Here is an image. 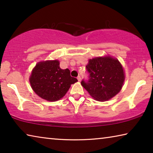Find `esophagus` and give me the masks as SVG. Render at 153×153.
Listing matches in <instances>:
<instances>
[{"instance_id":"1","label":"esophagus","mask_w":153,"mask_h":153,"mask_svg":"<svg viewBox=\"0 0 153 153\" xmlns=\"http://www.w3.org/2000/svg\"><path fill=\"white\" fill-rule=\"evenodd\" d=\"M77 80H78V82H80V81H81V77H80V76H78V77H77Z\"/></svg>"}]
</instances>
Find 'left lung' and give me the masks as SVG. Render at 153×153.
Instances as JSON below:
<instances>
[{
	"mask_svg": "<svg viewBox=\"0 0 153 153\" xmlns=\"http://www.w3.org/2000/svg\"><path fill=\"white\" fill-rule=\"evenodd\" d=\"M90 74L87 82L82 86L94 100L105 102L117 95L122 88L126 76L122 65L110 55L90 59L86 65Z\"/></svg>",
	"mask_w": 153,
	"mask_h": 153,
	"instance_id": "8db88e82",
	"label": "left lung"
}]
</instances>
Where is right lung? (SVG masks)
Instances as JSON below:
<instances>
[{
    "label": "right lung",
    "instance_id": "obj_1",
    "mask_svg": "<svg viewBox=\"0 0 153 153\" xmlns=\"http://www.w3.org/2000/svg\"><path fill=\"white\" fill-rule=\"evenodd\" d=\"M59 61H41L33 67L29 78L30 86L44 100L55 102L63 98L77 79L70 76L69 69H62Z\"/></svg>",
    "mask_w": 153,
    "mask_h": 153
}]
</instances>
